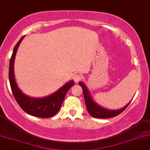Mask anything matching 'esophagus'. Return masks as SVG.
Here are the masks:
<instances>
[{
    "instance_id": "obj_1",
    "label": "esophagus",
    "mask_w": 150,
    "mask_h": 150,
    "mask_svg": "<svg viewBox=\"0 0 150 150\" xmlns=\"http://www.w3.org/2000/svg\"><path fill=\"white\" fill-rule=\"evenodd\" d=\"M81 79V75L79 74H76L74 76V80L75 82H78Z\"/></svg>"
}]
</instances>
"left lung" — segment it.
<instances>
[{
  "mask_svg": "<svg viewBox=\"0 0 150 150\" xmlns=\"http://www.w3.org/2000/svg\"><path fill=\"white\" fill-rule=\"evenodd\" d=\"M79 86L82 87V91H83V94H84L85 102H86V107H87V111L93 117L109 118L112 117L117 116V115H118L119 114L121 113L122 112H123V111L126 108V107L129 105V103L132 101L131 100L127 105H126L124 107H123L122 108H120V109H107V108H103V107L100 106L98 103H97L93 100L92 97L91 96V94L90 92H89L88 89V88L86 87V86L83 83V82H79Z\"/></svg>",
  "mask_w": 150,
  "mask_h": 150,
  "instance_id": "1",
  "label": "left lung"
}]
</instances>
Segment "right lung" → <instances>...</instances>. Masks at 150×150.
Masks as SVG:
<instances>
[{"instance_id": "1", "label": "right lung", "mask_w": 150, "mask_h": 150, "mask_svg": "<svg viewBox=\"0 0 150 150\" xmlns=\"http://www.w3.org/2000/svg\"><path fill=\"white\" fill-rule=\"evenodd\" d=\"M24 37H21V38L15 46L9 62V79L12 92L21 108L27 114L38 117H50L59 111L67 92L74 86V82L71 80L62 86L56 92L45 97L34 98L24 94L17 86L14 74V62L18 48Z\"/></svg>"}]
</instances>
